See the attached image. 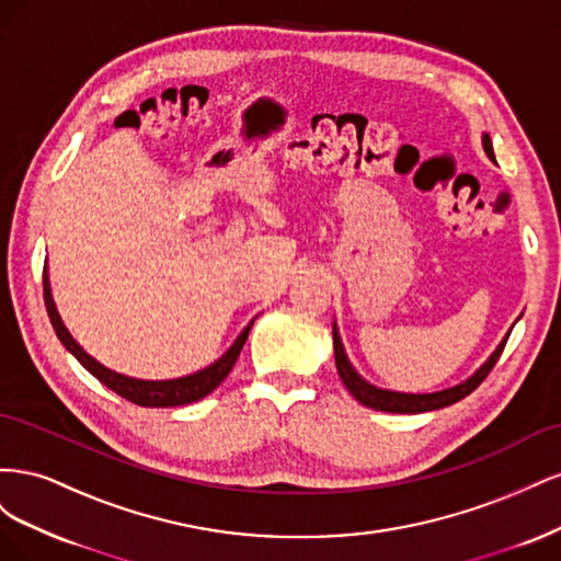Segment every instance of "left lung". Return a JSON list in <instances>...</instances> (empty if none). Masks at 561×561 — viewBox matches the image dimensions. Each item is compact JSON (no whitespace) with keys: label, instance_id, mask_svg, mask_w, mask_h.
Returning <instances> with one entry per match:
<instances>
[{"label":"left lung","instance_id":"obj_1","mask_svg":"<svg viewBox=\"0 0 561 561\" xmlns=\"http://www.w3.org/2000/svg\"><path fill=\"white\" fill-rule=\"evenodd\" d=\"M484 151L489 159H494V147H491V140L489 135H484ZM334 363H336V371L339 377H342L344 386L351 390V396L358 400L360 404L365 407H371V410H379V412H396V414H419V412H431V410H439V407H449L458 400H463L466 396H470L474 388H478L486 377L489 371L494 369V365L499 363L501 353L507 344V336L503 339V344L494 351V355L474 371V375L458 383L454 388H447V390H439V393H428V396H410V393H393V390H381V388H375L369 386L367 381H363L358 375H355V369L351 367L346 353H344V346H342V339H339L336 334V328H334Z\"/></svg>","mask_w":561,"mask_h":561}]
</instances>
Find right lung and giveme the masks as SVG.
Instances as JSON below:
<instances>
[{
    "mask_svg": "<svg viewBox=\"0 0 561 561\" xmlns=\"http://www.w3.org/2000/svg\"><path fill=\"white\" fill-rule=\"evenodd\" d=\"M44 304H46V311H48V318H50V325H54L62 346L67 351H72L75 358L83 367H87L100 383H105L107 388L114 390L116 396H122L128 402L140 404V407H178V404L196 402L201 398H206L208 393H213V390L227 379V375L231 371V367L236 365V360H239V355L243 351V344H245V339H248L250 328H252V322H250V325L241 332V336L236 339L233 346L222 355V358L213 363L210 367L196 371V375L173 379V381H138V379H130V377H124V375H116V371L95 363L89 353H83V348L75 342L70 332L65 330L62 320L56 311V304H54V299H50V287H48L46 271H44Z\"/></svg>",
    "mask_w": 561,
    "mask_h": 561,
    "instance_id": "obj_1",
    "label": "right lung"
}]
</instances>
